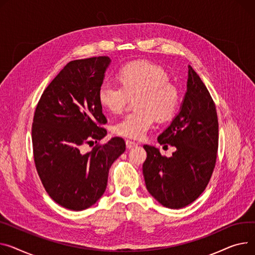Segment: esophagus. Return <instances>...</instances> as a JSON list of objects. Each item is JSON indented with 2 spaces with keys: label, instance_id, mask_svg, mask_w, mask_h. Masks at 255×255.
I'll list each match as a JSON object with an SVG mask.
<instances>
[{
  "label": "esophagus",
  "instance_id": "esophagus-1",
  "mask_svg": "<svg viewBox=\"0 0 255 255\" xmlns=\"http://www.w3.org/2000/svg\"><path fill=\"white\" fill-rule=\"evenodd\" d=\"M126 146H127V148H132V147H135V146H137V143L136 142H134V141H130V140H126Z\"/></svg>",
  "mask_w": 255,
  "mask_h": 255
}]
</instances>
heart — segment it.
Segmentation results:
<instances>
[{"label":"heart","instance_id":"heart-1","mask_svg":"<svg viewBox=\"0 0 255 255\" xmlns=\"http://www.w3.org/2000/svg\"><path fill=\"white\" fill-rule=\"evenodd\" d=\"M121 85L105 82L98 89V101L112 113L122 112L130 97L134 98L135 111L124 116L114 125V132L130 139H140L155 122L167 121L175 115L179 93L169 83L163 67L148 61H135L119 72Z\"/></svg>","mask_w":255,"mask_h":255}]
</instances>
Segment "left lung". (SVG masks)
<instances>
[{
	"label": "left lung",
	"mask_w": 255,
	"mask_h": 255,
	"mask_svg": "<svg viewBox=\"0 0 255 255\" xmlns=\"http://www.w3.org/2000/svg\"><path fill=\"white\" fill-rule=\"evenodd\" d=\"M160 144L176 147L172 157L143 145L142 173L148 193L167 208L188 206L204 192L216 163L218 120L214 101L189 65L186 92L180 112L158 137Z\"/></svg>",
	"instance_id": "obj_1"
}]
</instances>
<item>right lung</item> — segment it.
<instances>
[{"label":"right lung","mask_w":255,"mask_h":255,"mask_svg":"<svg viewBox=\"0 0 255 255\" xmlns=\"http://www.w3.org/2000/svg\"><path fill=\"white\" fill-rule=\"evenodd\" d=\"M111 62L108 56L67 63L44 90L33 116L31 140L40 179L51 199L75 211L87 209L104 195L112 164L126 149L123 138L85 143L107 135V118L98 89Z\"/></svg>","instance_id":"right-lung-1"}]
</instances>
